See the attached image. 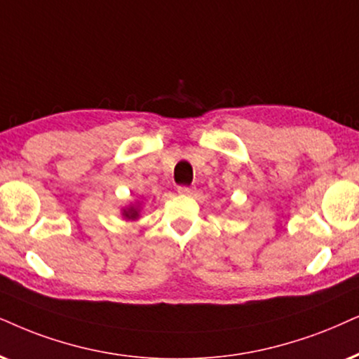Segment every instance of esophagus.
<instances>
[{
    "mask_svg": "<svg viewBox=\"0 0 359 359\" xmlns=\"http://www.w3.org/2000/svg\"><path fill=\"white\" fill-rule=\"evenodd\" d=\"M192 192H194V187H190V185H180L179 187L180 195H190Z\"/></svg>",
    "mask_w": 359,
    "mask_h": 359,
    "instance_id": "34e87169",
    "label": "esophagus"
}]
</instances>
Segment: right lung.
<instances>
[{"label":"right lung","instance_id":"add662e5","mask_svg":"<svg viewBox=\"0 0 359 359\" xmlns=\"http://www.w3.org/2000/svg\"><path fill=\"white\" fill-rule=\"evenodd\" d=\"M124 215L127 217V219H135V217L139 215V210H137V208L130 207L129 210H124Z\"/></svg>","mask_w":359,"mask_h":359}]
</instances>
